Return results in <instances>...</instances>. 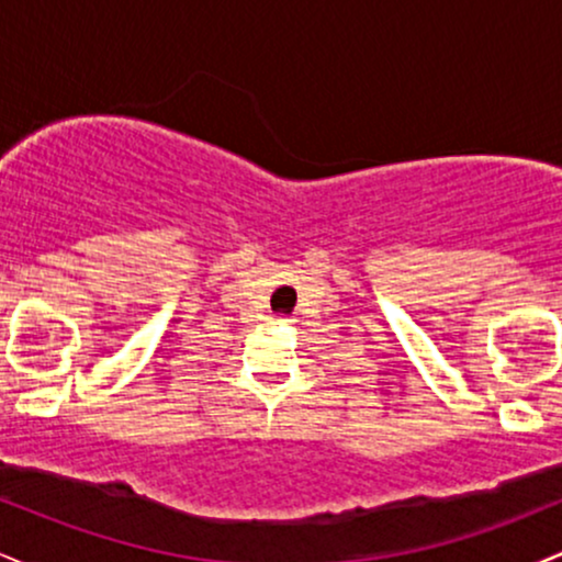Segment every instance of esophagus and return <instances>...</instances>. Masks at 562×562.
<instances>
[{"instance_id": "1", "label": "esophagus", "mask_w": 562, "mask_h": 562, "mask_svg": "<svg viewBox=\"0 0 562 562\" xmlns=\"http://www.w3.org/2000/svg\"><path fill=\"white\" fill-rule=\"evenodd\" d=\"M285 322H290V319H285V317H280V314H277V317H274V325H285Z\"/></svg>"}]
</instances>
